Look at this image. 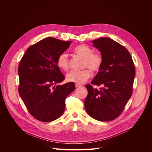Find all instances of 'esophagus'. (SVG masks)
<instances>
[{"label": "esophagus", "instance_id": "34e87169", "mask_svg": "<svg viewBox=\"0 0 152 152\" xmlns=\"http://www.w3.org/2000/svg\"><path fill=\"white\" fill-rule=\"evenodd\" d=\"M75 86H76V88H78V87H81V85H79V84H76Z\"/></svg>", "mask_w": 152, "mask_h": 152}]
</instances>
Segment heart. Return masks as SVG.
Instances as JSON below:
<instances>
[{"label":"heart","mask_w":152,"mask_h":152,"mask_svg":"<svg viewBox=\"0 0 152 152\" xmlns=\"http://www.w3.org/2000/svg\"><path fill=\"white\" fill-rule=\"evenodd\" d=\"M74 53L78 57L83 59V68H87L81 71H71L66 75V80L68 82L81 84L86 82L91 76V72L98 71L103 63V57L100 53H93L91 48L86 44L79 45L73 49ZM58 66L67 71L69 68V58L66 53L60 54L57 58Z\"/></svg>","instance_id":"1"}]
</instances>
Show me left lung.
Masks as SVG:
<instances>
[{"label":"left lung","instance_id":"left-lung-1","mask_svg":"<svg viewBox=\"0 0 152 152\" xmlns=\"http://www.w3.org/2000/svg\"><path fill=\"white\" fill-rule=\"evenodd\" d=\"M100 52L102 65L91 84L102 86L100 89L87 84L84 100L87 113L98 121H108L118 117L132 94L135 68L126 48L109 37L92 41Z\"/></svg>","mask_w":152,"mask_h":152}]
</instances>
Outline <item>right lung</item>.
Instances as JSON below:
<instances>
[{
    "instance_id": "1",
    "label": "right lung",
    "mask_w": 152,
    "mask_h": 152,
    "mask_svg": "<svg viewBox=\"0 0 152 152\" xmlns=\"http://www.w3.org/2000/svg\"><path fill=\"white\" fill-rule=\"evenodd\" d=\"M71 42L47 37L30 46L20 61L18 92L30 114L39 121L50 122L61 116L66 97L75 89L71 82L55 86L65 79L57 58Z\"/></svg>"
}]
</instances>
